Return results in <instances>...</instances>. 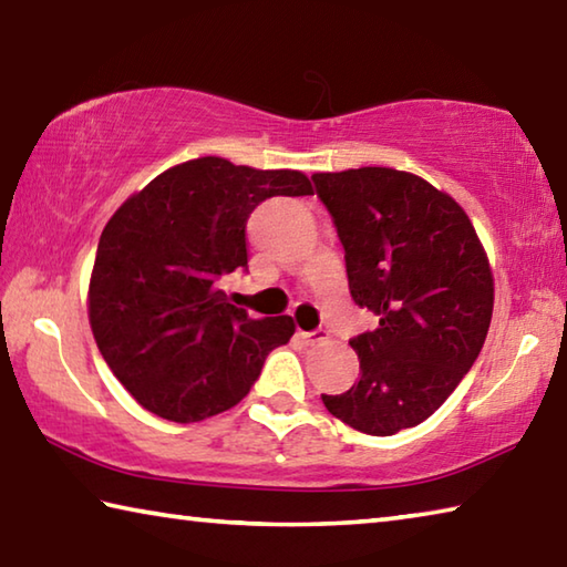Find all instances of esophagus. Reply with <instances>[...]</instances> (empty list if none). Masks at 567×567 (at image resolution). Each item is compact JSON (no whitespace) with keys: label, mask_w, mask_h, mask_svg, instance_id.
<instances>
[{"label":"esophagus","mask_w":567,"mask_h":567,"mask_svg":"<svg viewBox=\"0 0 567 567\" xmlns=\"http://www.w3.org/2000/svg\"><path fill=\"white\" fill-rule=\"evenodd\" d=\"M300 337H302V342H307V344H319V342H324V339H327V332H324V329H315V332H300Z\"/></svg>","instance_id":"esophagus-1"}]
</instances>
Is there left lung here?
I'll return each instance as SVG.
<instances>
[{"instance_id":"8db88e82","label":"left lung","mask_w":567,"mask_h":567,"mask_svg":"<svg viewBox=\"0 0 567 567\" xmlns=\"http://www.w3.org/2000/svg\"><path fill=\"white\" fill-rule=\"evenodd\" d=\"M312 181L344 245L352 300L379 317L349 342L359 382L322 401L362 434L391 436L434 414L476 362L493 315L488 255L466 210L414 173L367 166Z\"/></svg>"}]
</instances>
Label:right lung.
Instances as JSON below:
<instances>
[{
    "label": "right lung",
    "instance_id": "obj_1",
    "mask_svg": "<svg viewBox=\"0 0 567 567\" xmlns=\"http://www.w3.org/2000/svg\"><path fill=\"white\" fill-rule=\"evenodd\" d=\"M272 195H312L302 171H257L203 156L133 193L101 233L89 322L113 377L161 419L193 424L248 396L292 317L252 319L223 275L248 267L245 225Z\"/></svg>",
    "mask_w": 567,
    "mask_h": 567
}]
</instances>
